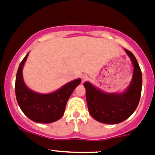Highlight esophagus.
Instances as JSON below:
<instances>
[{
    "mask_svg": "<svg viewBox=\"0 0 155 155\" xmlns=\"http://www.w3.org/2000/svg\"><path fill=\"white\" fill-rule=\"evenodd\" d=\"M87 78H88V76L86 74H83L81 76V79H82V81H86Z\"/></svg>",
    "mask_w": 155,
    "mask_h": 155,
    "instance_id": "34e87169",
    "label": "esophagus"
}]
</instances>
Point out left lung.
<instances>
[{"instance_id": "1", "label": "left lung", "mask_w": 155, "mask_h": 155, "mask_svg": "<svg viewBox=\"0 0 155 155\" xmlns=\"http://www.w3.org/2000/svg\"><path fill=\"white\" fill-rule=\"evenodd\" d=\"M133 66V78L125 91L106 92L85 81L86 100L89 114L94 119L104 124L114 125L122 122L136 110L142 89V73L137 59L125 49Z\"/></svg>"}]
</instances>
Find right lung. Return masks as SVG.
I'll list each match as a JSON object with an SVG mask.
<instances>
[{"instance_id":"add662e5","label":"right lung","mask_w":155,"mask_h":155,"mask_svg":"<svg viewBox=\"0 0 155 155\" xmlns=\"http://www.w3.org/2000/svg\"><path fill=\"white\" fill-rule=\"evenodd\" d=\"M29 53L19 64L15 78V96L22 111L30 120L38 123H51L63 117L68 99L78 84L81 78L67 83L55 92L39 93L26 86L22 68Z\"/></svg>"}]
</instances>
